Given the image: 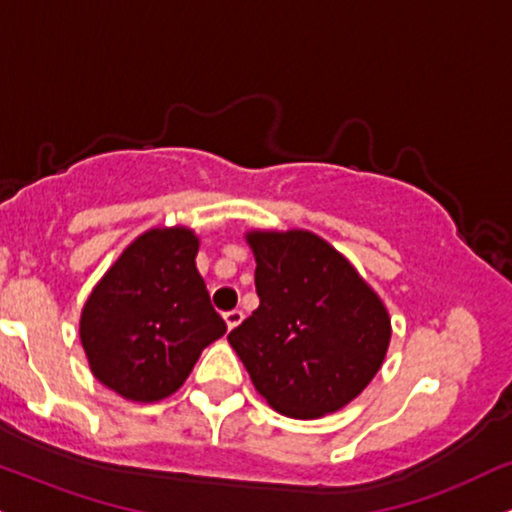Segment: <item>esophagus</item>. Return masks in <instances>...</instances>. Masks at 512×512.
<instances>
[{
    "instance_id": "esophagus-1",
    "label": "esophagus",
    "mask_w": 512,
    "mask_h": 512,
    "mask_svg": "<svg viewBox=\"0 0 512 512\" xmlns=\"http://www.w3.org/2000/svg\"><path fill=\"white\" fill-rule=\"evenodd\" d=\"M242 320H244V313L237 311V308H235V311H227V313H225L227 330H235V327H237L239 323H242Z\"/></svg>"
}]
</instances>
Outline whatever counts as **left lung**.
Instances as JSON below:
<instances>
[{"instance_id": "obj_1", "label": "left lung", "mask_w": 512, "mask_h": 512, "mask_svg": "<svg viewBox=\"0 0 512 512\" xmlns=\"http://www.w3.org/2000/svg\"><path fill=\"white\" fill-rule=\"evenodd\" d=\"M258 308L227 334L277 413L313 420L368 387L387 356L380 296L325 239L306 230L246 232Z\"/></svg>"}]
</instances>
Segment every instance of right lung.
<instances>
[{
    "mask_svg": "<svg viewBox=\"0 0 512 512\" xmlns=\"http://www.w3.org/2000/svg\"><path fill=\"white\" fill-rule=\"evenodd\" d=\"M197 251L187 227H154L118 256L82 308L80 342L94 377L123 399H166L225 334Z\"/></svg>",
    "mask_w": 512,
    "mask_h": 512,
    "instance_id": "obj_1",
    "label": "right lung"
}]
</instances>
